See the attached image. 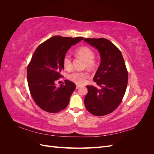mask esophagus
<instances>
[{
    "label": "esophagus",
    "instance_id": "obj_1",
    "mask_svg": "<svg viewBox=\"0 0 154 154\" xmlns=\"http://www.w3.org/2000/svg\"><path fill=\"white\" fill-rule=\"evenodd\" d=\"M76 89H78V88H80V85H76Z\"/></svg>",
    "mask_w": 154,
    "mask_h": 154
}]
</instances>
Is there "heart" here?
Wrapping results in <instances>:
<instances>
[{"instance_id":"b5f03b06","label":"heart","mask_w":154,"mask_h":154,"mask_svg":"<svg viewBox=\"0 0 154 154\" xmlns=\"http://www.w3.org/2000/svg\"><path fill=\"white\" fill-rule=\"evenodd\" d=\"M76 54L85 61L84 67L88 70H92L96 66L94 61V52L91 48L88 47H82L78 49L76 51ZM63 66L64 69L69 71L72 67L71 58L69 55H66L63 59ZM88 74L85 72H73L69 74L67 78L69 80L75 83L77 85H82L84 83Z\"/></svg>"}]
</instances>
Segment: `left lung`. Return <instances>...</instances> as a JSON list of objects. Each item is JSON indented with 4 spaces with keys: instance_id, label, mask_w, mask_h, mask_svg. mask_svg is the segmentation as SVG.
I'll list each match as a JSON object with an SVG mask.
<instances>
[{
    "instance_id": "1",
    "label": "left lung",
    "mask_w": 154,
    "mask_h": 154,
    "mask_svg": "<svg viewBox=\"0 0 154 154\" xmlns=\"http://www.w3.org/2000/svg\"><path fill=\"white\" fill-rule=\"evenodd\" d=\"M85 42L98 51L101 62L93 78L101 88L87 85L84 103L92 114L102 116L119 105L127 89L128 72L121 51L105 38H85Z\"/></svg>"
}]
</instances>
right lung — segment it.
<instances>
[{
	"mask_svg": "<svg viewBox=\"0 0 154 154\" xmlns=\"http://www.w3.org/2000/svg\"><path fill=\"white\" fill-rule=\"evenodd\" d=\"M83 39L54 36L35 50L27 69V83L32 99L40 109L57 113L68 105L75 84L65 80V85L57 86L55 81L62 77L63 59L67 51Z\"/></svg>",
	"mask_w": 154,
	"mask_h": 154,
	"instance_id": "add662e5",
	"label": "right lung"
}]
</instances>
